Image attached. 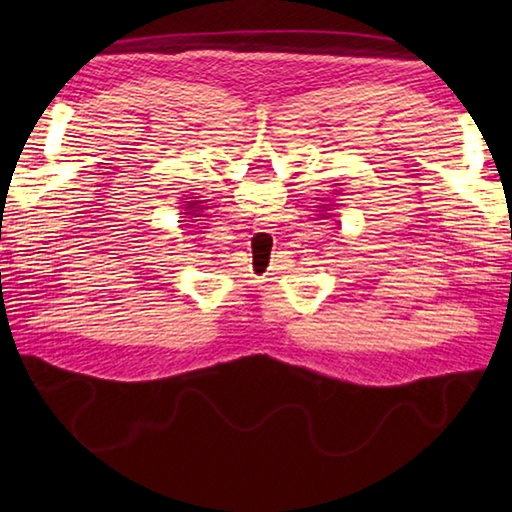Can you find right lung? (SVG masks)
I'll return each mask as SVG.
<instances>
[{
  "label": "right lung",
  "mask_w": 512,
  "mask_h": 512,
  "mask_svg": "<svg viewBox=\"0 0 512 512\" xmlns=\"http://www.w3.org/2000/svg\"><path fill=\"white\" fill-rule=\"evenodd\" d=\"M189 207H194V205H189ZM194 212H198V210H194ZM185 214H189V212H185Z\"/></svg>",
  "instance_id": "right-lung-1"
}]
</instances>
